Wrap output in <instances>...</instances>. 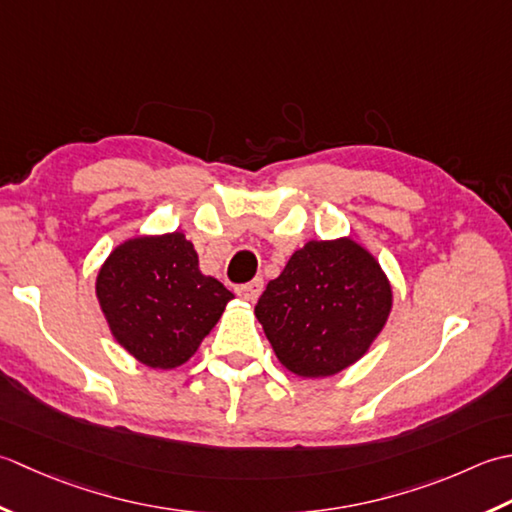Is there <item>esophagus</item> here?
Instances as JSON below:
<instances>
[{"instance_id": "1", "label": "esophagus", "mask_w": 512, "mask_h": 512, "mask_svg": "<svg viewBox=\"0 0 512 512\" xmlns=\"http://www.w3.org/2000/svg\"><path fill=\"white\" fill-rule=\"evenodd\" d=\"M263 287H265L263 278H254L252 283L236 287V294L241 296V298H245V300H249V302H256V300H258V296L263 294Z\"/></svg>"}]
</instances>
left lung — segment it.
I'll return each mask as SVG.
<instances>
[{
    "instance_id": "left-lung-1",
    "label": "left lung",
    "mask_w": 512,
    "mask_h": 512,
    "mask_svg": "<svg viewBox=\"0 0 512 512\" xmlns=\"http://www.w3.org/2000/svg\"><path fill=\"white\" fill-rule=\"evenodd\" d=\"M391 285L351 238L311 241L258 298L256 318L278 360L302 378H327L367 353L391 311Z\"/></svg>"
}]
</instances>
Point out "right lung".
<instances>
[{
	"label": "right lung",
	"instance_id": "right-lung-1",
	"mask_svg": "<svg viewBox=\"0 0 512 512\" xmlns=\"http://www.w3.org/2000/svg\"><path fill=\"white\" fill-rule=\"evenodd\" d=\"M97 298L112 336L152 369L187 362L234 294L198 269L181 232L132 238L97 276Z\"/></svg>",
	"mask_w": 512,
	"mask_h": 512
}]
</instances>
